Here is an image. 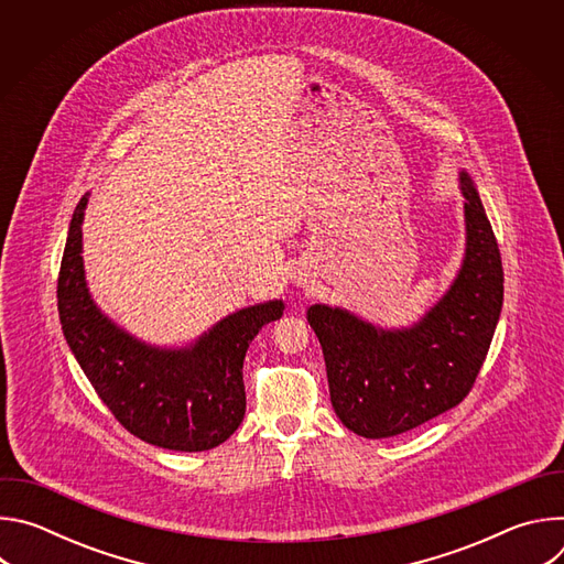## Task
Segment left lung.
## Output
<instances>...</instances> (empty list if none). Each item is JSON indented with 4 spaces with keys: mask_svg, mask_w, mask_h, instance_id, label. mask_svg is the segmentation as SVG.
Returning a JSON list of instances; mask_svg holds the SVG:
<instances>
[{
    "mask_svg": "<svg viewBox=\"0 0 564 564\" xmlns=\"http://www.w3.org/2000/svg\"><path fill=\"white\" fill-rule=\"evenodd\" d=\"M466 252L448 292L411 328L386 330L344 307L312 305L307 324L324 348L330 401L352 433L381 440L455 409L487 359L505 299L494 227L459 172Z\"/></svg>",
    "mask_w": 564,
    "mask_h": 564,
    "instance_id": "1",
    "label": "left lung"
}]
</instances>
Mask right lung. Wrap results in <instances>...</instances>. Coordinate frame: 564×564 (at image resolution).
<instances>
[{
    "mask_svg": "<svg viewBox=\"0 0 564 564\" xmlns=\"http://www.w3.org/2000/svg\"><path fill=\"white\" fill-rule=\"evenodd\" d=\"M89 194L79 198L57 276L64 339L113 417L147 444L196 453L223 444L246 415L243 359L283 301L243 307L187 348L138 341L94 303L83 263V220Z\"/></svg>",
    "mask_w": 564,
    "mask_h": 564,
    "instance_id": "obj_1",
    "label": "right lung"
}]
</instances>
